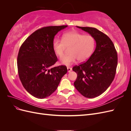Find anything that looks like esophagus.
Masks as SVG:
<instances>
[{"label":"esophagus","instance_id":"esophagus-1","mask_svg":"<svg viewBox=\"0 0 131 131\" xmlns=\"http://www.w3.org/2000/svg\"><path fill=\"white\" fill-rule=\"evenodd\" d=\"M67 70H68V72H70L72 70V68H70V67H67Z\"/></svg>","mask_w":131,"mask_h":131}]
</instances>
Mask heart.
Wrapping results in <instances>:
<instances>
[{"mask_svg": "<svg viewBox=\"0 0 131 131\" xmlns=\"http://www.w3.org/2000/svg\"><path fill=\"white\" fill-rule=\"evenodd\" d=\"M96 45V40L91 35H86L78 31H72L63 34L62 40L55 39L53 49L58 56L64 54L66 47L69 48V54L62 57L60 62L63 64L69 66L76 62H83L92 54Z\"/></svg>", "mask_w": 131, "mask_h": 131, "instance_id": "1", "label": "heart"}]
</instances>
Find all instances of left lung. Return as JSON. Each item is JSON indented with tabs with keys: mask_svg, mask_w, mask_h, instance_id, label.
Returning <instances> with one entry per match:
<instances>
[{
	"mask_svg": "<svg viewBox=\"0 0 131 131\" xmlns=\"http://www.w3.org/2000/svg\"><path fill=\"white\" fill-rule=\"evenodd\" d=\"M79 28L94 38L96 47L88 61L74 66L77 74L74 85L82 96L92 98L100 96L113 82L117 65V54L113 42L106 34L92 27Z\"/></svg>",
	"mask_w": 131,
	"mask_h": 131,
	"instance_id": "left-lung-1",
	"label": "left lung"
}]
</instances>
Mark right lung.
Returning a JSON list of instances; mask_svg holds the SVG:
<instances>
[{"mask_svg": "<svg viewBox=\"0 0 131 131\" xmlns=\"http://www.w3.org/2000/svg\"><path fill=\"white\" fill-rule=\"evenodd\" d=\"M68 26H49L35 31L19 49L17 56L19 78L28 92L42 99L53 93L67 72L65 66L52 67L57 61L53 49L54 37Z\"/></svg>", "mask_w": 131, "mask_h": 131, "instance_id": "1", "label": "right lung"}]
</instances>
